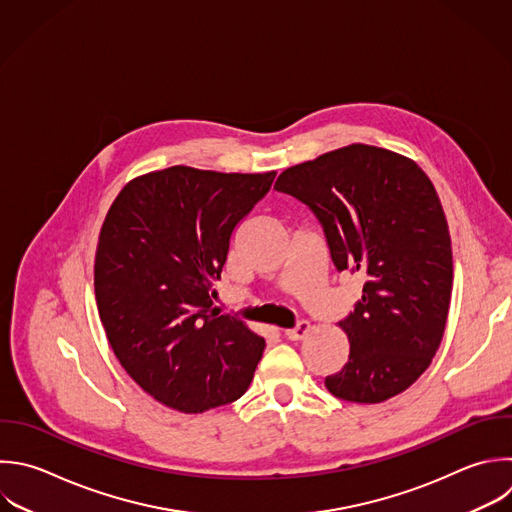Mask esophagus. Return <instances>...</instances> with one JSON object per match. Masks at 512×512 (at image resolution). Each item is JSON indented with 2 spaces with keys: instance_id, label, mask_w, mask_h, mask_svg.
<instances>
[{
  "instance_id": "esophagus-1",
  "label": "esophagus",
  "mask_w": 512,
  "mask_h": 512,
  "mask_svg": "<svg viewBox=\"0 0 512 512\" xmlns=\"http://www.w3.org/2000/svg\"><path fill=\"white\" fill-rule=\"evenodd\" d=\"M310 322H306V320H302V322H298L296 324V328H290V330H286L284 334H286V338L288 340H302V338H306L308 336V332H310Z\"/></svg>"
}]
</instances>
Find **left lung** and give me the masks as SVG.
<instances>
[{
    "label": "left lung",
    "instance_id": "obj_1",
    "mask_svg": "<svg viewBox=\"0 0 512 512\" xmlns=\"http://www.w3.org/2000/svg\"><path fill=\"white\" fill-rule=\"evenodd\" d=\"M274 188L314 210L334 266L364 280L338 322L348 360L324 386L360 404L404 392L442 342L452 294L450 234L432 182L402 154L350 144L286 168Z\"/></svg>",
    "mask_w": 512,
    "mask_h": 512
}]
</instances>
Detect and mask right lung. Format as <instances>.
<instances>
[{"label": "right lung", "instance_id": "add662e5", "mask_svg": "<svg viewBox=\"0 0 512 512\" xmlns=\"http://www.w3.org/2000/svg\"><path fill=\"white\" fill-rule=\"evenodd\" d=\"M276 172L172 166L130 180L100 230L94 288L108 342L158 402L198 414L238 400L266 342L212 308L230 238Z\"/></svg>", "mask_w": 512, "mask_h": 512}]
</instances>
